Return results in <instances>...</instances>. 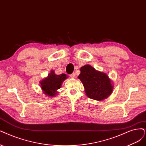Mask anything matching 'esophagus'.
<instances>
[{
	"label": "esophagus",
	"mask_w": 146,
	"mask_h": 146,
	"mask_svg": "<svg viewBox=\"0 0 146 146\" xmlns=\"http://www.w3.org/2000/svg\"><path fill=\"white\" fill-rule=\"evenodd\" d=\"M70 76L71 78H75V77H76V74H75L74 73H72V74L70 75Z\"/></svg>",
	"instance_id": "esophagus-1"
}]
</instances>
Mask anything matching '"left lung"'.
Segmentation results:
<instances>
[{"label":"left lung","instance_id":"1","mask_svg":"<svg viewBox=\"0 0 146 146\" xmlns=\"http://www.w3.org/2000/svg\"><path fill=\"white\" fill-rule=\"evenodd\" d=\"M80 71L78 78L83 84L85 93L89 98L101 101L111 94L114 84L108 74L88 64L81 67Z\"/></svg>","mask_w":146,"mask_h":146}]
</instances>
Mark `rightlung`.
I'll list each match as a JSON object with an SVG mask.
<instances>
[{"instance_id":"1","label":"right lung","mask_w":146,"mask_h":146,"mask_svg":"<svg viewBox=\"0 0 146 146\" xmlns=\"http://www.w3.org/2000/svg\"><path fill=\"white\" fill-rule=\"evenodd\" d=\"M67 78V76L66 74H56L53 70H51L47 77L42 79L40 82L43 94L50 98L56 96L58 93L57 90L61 87L64 80Z\"/></svg>"}]
</instances>
